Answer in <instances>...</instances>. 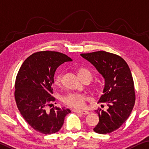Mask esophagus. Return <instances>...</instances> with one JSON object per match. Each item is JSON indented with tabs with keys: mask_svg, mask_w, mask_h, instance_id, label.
Wrapping results in <instances>:
<instances>
[{
	"mask_svg": "<svg viewBox=\"0 0 149 149\" xmlns=\"http://www.w3.org/2000/svg\"><path fill=\"white\" fill-rule=\"evenodd\" d=\"M73 111L75 113H80L81 115H86L88 113V111H84V110H77V109H74Z\"/></svg>",
	"mask_w": 149,
	"mask_h": 149,
	"instance_id": "obj_1",
	"label": "esophagus"
}]
</instances>
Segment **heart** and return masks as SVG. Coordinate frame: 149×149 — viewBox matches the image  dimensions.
<instances>
[{
    "label": "heart",
    "instance_id": "obj_1",
    "mask_svg": "<svg viewBox=\"0 0 149 149\" xmlns=\"http://www.w3.org/2000/svg\"><path fill=\"white\" fill-rule=\"evenodd\" d=\"M78 75L79 77L84 76L86 75H88L91 77V72L85 68L79 69ZM62 80V74H58L56 75L54 78V83L56 84H59ZM87 99V97L85 95H81V94L71 93L68 95H65L63 97L62 100L65 103L68 104L71 107L75 108H81L84 105L85 100Z\"/></svg>",
    "mask_w": 149,
    "mask_h": 149
}]
</instances>
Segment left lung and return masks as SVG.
Instances as JSON below:
<instances>
[{"mask_svg":"<svg viewBox=\"0 0 149 149\" xmlns=\"http://www.w3.org/2000/svg\"><path fill=\"white\" fill-rule=\"evenodd\" d=\"M91 63L104 80L102 95L98 103L108 106L106 111L95 110L99 121L93 129L95 132L106 134L116 130L127 120L135 103L134 81L127 63L121 56L105 51L81 54Z\"/></svg>","mask_w":149,"mask_h":149,"instance_id":"obj_1","label":"left lung"}]
</instances>
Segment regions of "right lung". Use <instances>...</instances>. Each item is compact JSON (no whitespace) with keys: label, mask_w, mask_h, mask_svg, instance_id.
<instances>
[{"label":"right lung","mask_w":149,"mask_h":149,"mask_svg":"<svg viewBox=\"0 0 149 149\" xmlns=\"http://www.w3.org/2000/svg\"><path fill=\"white\" fill-rule=\"evenodd\" d=\"M72 61L58 52H38L24 61L17 75L15 98L18 109L32 128L44 134L57 132L71 113L65 107H53L48 111L47 106L54 100L52 94L56 70Z\"/></svg>","instance_id":"obj_1"}]
</instances>
